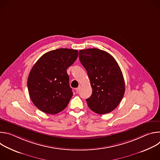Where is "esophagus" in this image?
<instances>
[{
	"label": "esophagus",
	"instance_id": "obj_1",
	"mask_svg": "<svg viewBox=\"0 0 160 160\" xmlns=\"http://www.w3.org/2000/svg\"><path fill=\"white\" fill-rule=\"evenodd\" d=\"M80 89H81V86H79L78 87H77V88L75 89V90H76V92H78V91H79V90H80Z\"/></svg>",
	"mask_w": 160,
	"mask_h": 160
}]
</instances>
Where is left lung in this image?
<instances>
[{"label":"left lung","instance_id":"1","mask_svg":"<svg viewBox=\"0 0 160 160\" xmlns=\"http://www.w3.org/2000/svg\"><path fill=\"white\" fill-rule=\"evenodd\" d=\"M79 59L85 68L92 88L86 99L89 108L104 115L115 109L125 93V81L120 68L108 52L99 49L79 51Z\"/></svg>","mask_w":160,"mask_h":160}]
</instances>
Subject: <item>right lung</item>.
Returning a JSON list of instances; mask_svg holds the SVG:
<instances>
[{"mask_svg": "<svg viewBox=\"0 0 160 160\" xmlns=\"http://www.w3.org/2000/svg\"><path fill=\"white\" fill-rule=\"evenodd\" d=\"M78 54L75 49H58L42 55L33 65L27 85L30 99L38 109L54 115L68 106L73 92L66 70Z\"/></svg>", "mask_w": 160, "mask_h": 160, "instance_id": "1", "label": "right lung"}]
</instances>
